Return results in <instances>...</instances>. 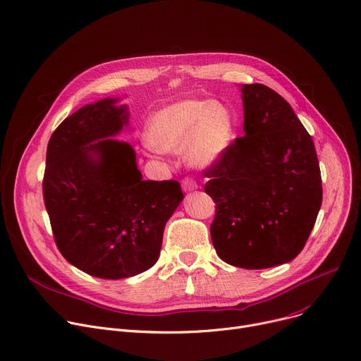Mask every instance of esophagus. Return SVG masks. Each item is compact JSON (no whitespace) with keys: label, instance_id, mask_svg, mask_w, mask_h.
Segmentation results:
<instances>
[{"label":"esophagus","instance_id":"obj_1","mask_svg":"<svg viewBox=\"0 0 361 361\" xmlns=\"http://www.w3.org/2000/svg\"><path fill=\"white\" fill-rule=\"evenodd\" d=\"M181 187H183L184 193H190V191H195V190L199 188L197 183H196L193 178H190V177H185V178L181 181Z\"/></svg>","mask_w":361,"mask_h":361}]
</instances>
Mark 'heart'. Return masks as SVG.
Returning <instances> with one entry per match:
<instances>
[{
    "label": "heart",
    "mask_w": 361,
    "mask_h": 361,
    "mask_svg": "<svg viewBox=\"0 0 361 361\" xmlns=\"http://www.w3.org/2000/svg\"><path fill=\"white\" fill-rule=\"evenodd\" d=\"M236 137L232 110L218 100L185 99L157 110L148 120V145L165 154L180 155L195 168L218 165Z\"/></svg>",
    "instance_id": "heart-1"
}]
</instances>
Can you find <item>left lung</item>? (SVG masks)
<instances>
[{"label": "left lung", "instance_id": "1", "mask_svg": "<svg viewBox=\"0 0 361 361\" xmlns=\"http://www.w3.org/2000/svg\"><path fill=\"white\" fill-rule=\"evenodd\" d=\"M245 136L204 173L216 203L210 225L219 258L247 270L292 261L322 203L314 140L290 104L262 84H241Z\"/></svg>", "mask_w": 361, "mask_h": 361}]
</instances>
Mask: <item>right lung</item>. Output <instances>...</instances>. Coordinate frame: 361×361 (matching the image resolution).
<instances>
[{
  "label": "right lung",
  "instance_id": "add662e5",
  "mask_svg": "<svg viewBox=\"0 0 361 361\" xmlns=\"http://www.w3.org/2000/svg\"><path fill=\"white\" fill-rule=\"evenodd\" d=\"M122 97L85 104L52 133L44 206L63 258L81 271L128 279L158 261L164 228L183 200L180 184L143 181L136 152L118 140L129 129Z\"/></svg>",
  "mask_w": 361,
  "mask_h": 361
}]
</instances>
